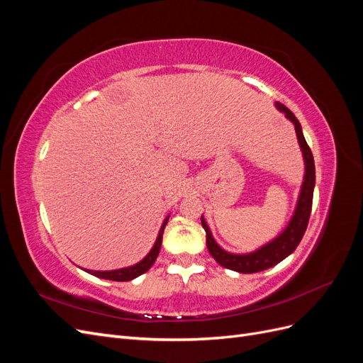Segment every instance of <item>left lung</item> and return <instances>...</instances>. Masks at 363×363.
<instances>
[{"mask_svg": "<svg viewBox=\"0 0 363 363\" xmlns=\"http://www.w3.org/2000/svg\"><path fill=\"white\" fill-rule=\"evenodd\" d=\"M276 107L280 112H283L284 116H286L294 124L296 139H298V144L303 152V160H304V177L301 183V189H300L298 200H296L294 215L291 218V221L288 223V225L284 227V230L279 236L269 240L268 244L262 245L260 248L251 252H245V255H236V252L225 251L224 248H221L216 244V240L212 236L211 228H208L206 219L201 216V225L206 230V244H207L208 252H211L212 257L219 263V265L240 274H252V272L268 269L274 265H277V263L281 262L283 259H286L289 255H292L295 248L298 247L300 240L303 239L307 228V223H309V218H311L313 188H315V162H313L312 151L304 139L301 124L298 123V119H296L289 108L284 107L281 103H276Z\"/></svg>", "mask_w": 363, "mask_h": 363, "instance_id": "1", "label": "left lung"}]
</instances>
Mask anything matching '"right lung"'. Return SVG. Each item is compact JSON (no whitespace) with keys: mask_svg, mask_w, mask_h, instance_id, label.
I'll return each mask as SVG.
<instances>
[{"mask_svg":"<svg viewBox=\"0 0 363 363\" xmlns=\"http://www.w3.org/2000/svg\"><path fill=\"white\" fill-rule=\"evenodd\" d=\"M168 219H169V215L164 218V221H163V224L159 230V235H157L155 245H152V248L150 250L148 255L140 262H138L136 265H131V267H127V268H119V269H112V271H92V269H84V271L92 274V276H95V277L106 279V280H113V281H130V280L139 277L140 274L147 272L152 267V263L156 262V259L159 256L160 247H162L163 230H164V227H167Z\"/></svg>","mask_w":363,"mask_h":363,"instance_id":"right-lung-1","label":"right lung"}]
</instances>
